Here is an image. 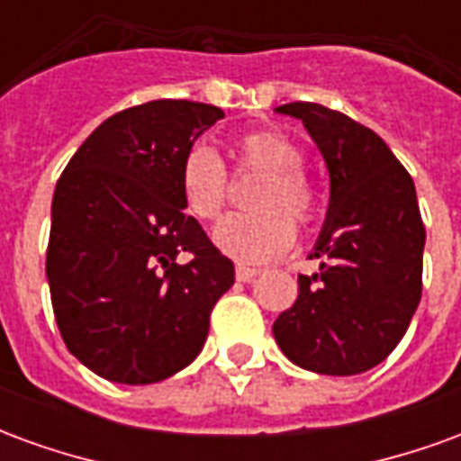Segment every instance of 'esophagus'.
<instances>
[{
	"label": "esophagus",
	"mask_w": 461,
	"mask_h": 461,
	"mask_svg": "<svg viewBox=\"0 0 461 461\" xmlns=\"http://www.w3.org/2000/svg\"><path fill=\"white\" fill-rule=\"evenodd\" d=\"M237 281H251L257 274H259V269H254V267H244V264H237Z\"/></svg>",
	"instance_id": "obj_1"
}]
</instances>
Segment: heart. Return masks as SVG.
Segmentation results:
<instances>
[{"instance_id":"1","label":"heart","mask_w":461,"mask_h":461,"mask_svg":"<svg viewBox=\"0 0 461 461\" xmlns=\"http://www.w3.org/2000/svg\"><path fill=\"white\" fill-rule=\"evenodd\" d=\"M234 170L261 172L247 194L251 212L230 214L217 224L214 244L241 264H261L294 244V224L309 227L319 212L316 187L303 172V152L279 131L241 135L234 148ZM230 175L210 145H192L180 162V194L192 217L214 221L227 202Z\"/></svg>"}]
</instances>
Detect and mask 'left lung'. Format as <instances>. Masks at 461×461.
<instances>
[{"instance_id":"obj_1","label":"left lung","mask_w":461,"mask_h":461,"mask_svg":"<svg viewBox=\"0 0 461 461\" xmlns=\"http://www.w3.org/2000/svg\"><path fill=\"white\" fill-rule=\"evenodd\" d=\"M326 158L330 202L299 276V299L274 323L284 356L321 375H357L383 363L405 336L422 294L425 224L415 182L385 140L326 105L286 104Z\"/></svg>"}]
</instances>
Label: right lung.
<instances>
[{"instance_id":"1","label":"right lung","mask_w":461,"mask_h":461,"mask_svg":"<svg viewBox=\"0 0 461 461\" xmlns=\"http://www.w3.org/2000/svg\"><path fill=\"white\" fill-rule=\"evenodd\" d=\"M220 118L217 105L177 98L125 108L56 182L51 306L66 348L95 375L150 385L190 366L207 340L234 264L185 214L180 162Z\"/></svg>"}]
</instances>
